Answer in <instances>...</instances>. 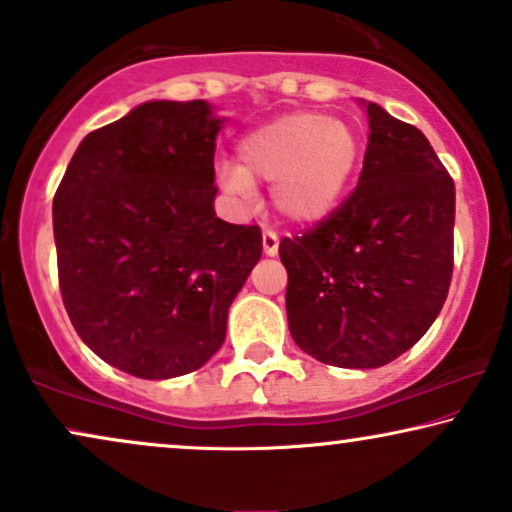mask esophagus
I'll return each instance as SVG.
<instances>
[{
  "instance_id": "1",
  "label": "esophagus",
  "mask_w": 512,
  "mask_h": 512,
  "mask_svg": "<svg viewBox=\"0 0 512 512\" xmlns=\"http://www.w3.org/2000/svg\"><path fill=\"white\" fill-rule=\"evenodd\" d=\"M277 249H280V239L273 230L263 232V254L266 256H277Z\"/></svg>"
}]
</instances>
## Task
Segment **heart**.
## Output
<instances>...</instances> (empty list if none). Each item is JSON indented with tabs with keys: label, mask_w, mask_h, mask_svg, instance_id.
Instances as JSON below:
<instances>
[{
	"label": "heart",
	"mask_w": 512,
	"mask_h": 512,
	"mask_svg": "<svg viewBox=\"0 0 512 512\" xmlns=\"http://www.w3.org/2000/svg\"><path fill=\"white\" fill-rule=\"evenodd\" d=\"M361 137L351 123L320 111H292L249 130L237 163H218L227 194L249 197L254 182L270 187L275 211L289 225L311 227L330 218L361 166Z\"/></svg>",
	"instance_id": "obj_1"
}]
</instances>
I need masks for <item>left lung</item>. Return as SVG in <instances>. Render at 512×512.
<instances>
[{
    "label": "left lung",
    "instance_id": "obj_1",
    "mask_svg": "<svg viewBox=\"0 0 512 512\" xmlns=\"http://www.w3.org/2000/svg\"><path fill=\"white\" fill-rule=\"evenodd\" d=\"M358 187L330 218L282 239L296 346L337 368H380L430 330L453 273L456 187L432 144L380 104Z\"/></svg>",
    "mask_w": 512,
    "mask_h": 512
}]
</instances>
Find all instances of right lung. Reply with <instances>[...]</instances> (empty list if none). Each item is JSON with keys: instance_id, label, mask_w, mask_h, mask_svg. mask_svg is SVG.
<instances>
[{"instance_id": "right-lung-1", "label": "right lung", "mask_w": 512, "mask_h": 512, "mask_svg": "<svg viewBox=\"0 0 512 512\" xmlns=\"http://www.w3.org/2000/svg\"><path fill=\"white\" fill-rule=\"evenodd\" d=\"M223 123L204 99L144 102L90 132L56 189L68 318L102 361L142 380L208 363L261 258V230L213 208Z\"/></svg>"}]
</instances>
